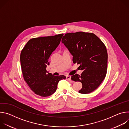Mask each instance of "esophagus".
<instances>
[{"instance_id":"obj_1","label":"esophagus","mask_w":129,"mask_h":129,"mask_svg":"<svg viewBox=\"0 0 129 129\" xmlns=\"http://www.w3.org/2000/svg\"><path fill=\"white\" fill-rule=\"evenodd\" d=\"M66 80L68 81H71V76H66Z\"/></svg>"}]
</instances>
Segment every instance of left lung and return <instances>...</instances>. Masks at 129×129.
<instances>
[{"label": "left lung", "mask_w": 129, "mask_h": 129, "mask_svg": "<svg viewBox=\"0 0 129 129\" xmlns=\"http://www.w3.org/2000/svg\"><path fill=\"white\" fill-rule=\"evenodd\" d=\"M62 42L73 56V63L80 64L83 71L80 76L76 74L71 76L72 81L82 84L79 92H92L106 76L108 53L106 46L95 34L83 31L66 34Z\"/></svg>", "instance_id": "8db88e82"}]
</instances>
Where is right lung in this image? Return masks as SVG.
I'll use <instances>...</instances> for the list:
<instances>
[{"label":"right lung","mask_w":129,"mask_h":129,"mask_svg":"<svg viewBox=\"0 0 129 129\" xmlns=\"http://www.w3.org/2000/svg\"><path fill=\"white\" fill-rule=\"evenodd\" d=\"M63 34L30 39L22 50L20 63L24 81L37 95L42 97L56 92L64 76H54L46 70L49 58L59 45Z\"/></svg>","instance_id":"right-lung-1"}]
</instances>
